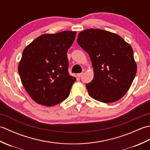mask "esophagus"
I'll return each mask as SVG.
<instances>
[{
	"instance_id": "1",
	"label": "esophagus",
	"mask_w": 150,
	"mask_h": 150,
	"mask_svg": "<svg viewBox=\"0 0 150 150\" xmlns=\"http://www.w3.org/2000/svg\"><path fill=\"white\" fill-rule=\"evenodd\" d=\"M83 74H84V73H78L77 74V76L79 77H82V75H83Z\"/></svg>"
}]
</instances>
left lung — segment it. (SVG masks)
Returning <instances> with one entry per match:
<instances>
[{
    "label": "left lung",
    "instance_id": "1",
    "mask_svg": "<svg viewBox=\"0 0 150 150\" xmlns=\"http://www.w3.org/2000/svg\"><path fill=\"white\" fill-rule=\"evenodd\" d=\"M77 42L88 53L94 68L93 79L86 84L89 95L104 103L119 100L137 73L131 46L118 35L100 29L81 31Z\"/></svg>",
    "mask_w": 150,
    "mask_h": 150
}]
</instances>
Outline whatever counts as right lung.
Returning <instances> with one entry per match:
<instances>
[{
  "label": "right lung",
  "mask_w": 150,
  "mask_h": 150,
  "mask_svg": "<svg viewBox=\"0 0 150 150\" xmlns=\"http://www.w3.org/2000/svg\"><path fill=\"white\" fill-rule=\"evenodd\" d=\"M76 31L44 34L25 47L18 64L22 83L37 103L52 106L68 97L76 78L68 72L67 52Z\"/></svg>",
  "instance_id": "1"
}]
</instances>
